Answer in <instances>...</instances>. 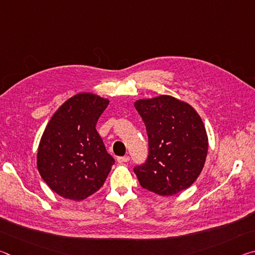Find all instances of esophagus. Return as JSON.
Instances as JSON below:
<instances>
[{"mask_svg": "<svg viewBox=\"0 0 255 255\" xmlns=\"http://www.w3.org/2000/svg\"><path fill=\"white\" fill-rule=\"evenodd\" d=\"M128 161H129V156H119V157H117L118 163H126Z\"/></svg>", "mask_w": 255, "mask_h": 255, "instance_id": "obj_1", "label": "esophagus"}]
</instances>
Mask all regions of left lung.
I'll return each instance as SVG.
<instances>
[{
    "label": "left lung",
    "instance_id": "8db88e82",
    "mask_svg": "<svg viewBox=\"0 0 255 255\" xmlns=\"http://www.w3.org/2000/svg\"><path fill=\"white\" fill-rule=\"evenodd\" d=\"M148 137V156L133 167L144 189L172 196L188 189L201 173L208 137L199 115L188 103L161 96L135 102Z\"/></svg>",
    "mask_w": 255,
    "mask_h": 255
}]
</instances>
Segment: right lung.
Here are the masks:
<instances>
[{"instance_id":"right-lung-1","label":"right lung","mask_w":255,"mask_h":255,"mask_svg":"<svg viewBox=\"0 0 255 255\" xmlns=\"http://www.w3.org/2000/svg\"><path fill=\"white\" fill-rule=\"evenodd\" d=\"M109 105L92 93H79L59 107L46 126L37 154L38 171L48 187L71 200L100 189L115 164L97 123Z\"/></svg>"}]
</instances>
